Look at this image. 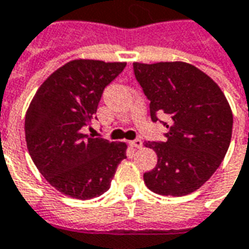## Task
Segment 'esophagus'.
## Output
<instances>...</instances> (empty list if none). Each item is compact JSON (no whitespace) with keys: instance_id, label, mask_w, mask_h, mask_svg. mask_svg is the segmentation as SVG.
Segmentation results:
<instances>
[{"instance_id":"1","label":"esophagus","mask_w":249,"mask_h":249,"mask_svg":"<svg viewBox=\"0 0 249 249\" xmlns=\"http://www.w3.org/2000/svg\"><path fill=\"white\" fill-rule=\"evenodd\" d=\"M129 144L132 145V147H135V148H142V142L140 140V139H135V140H132Z\"/></svg>"}]
</instances>
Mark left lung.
I'll return each instance as SVG.
<instances>
[{
    "instance_id": "1",
    "label": "left lung",
    "mask_w": 249,
    "mask_h": 249,
    "mask_svg": "<svg viewBox=\"0 0 249 249\" xmlns=\"http://www.w3.org/2000/svg\"><path fill=\"white\" fill-rule=\"evenodd\" d=\"M133 72L149 100L151 120L170 117L164 142H144L158 164L144 174L149 190L182 197L199 189L225 158L233 114L218 85L183 62L133 63Z\"/></svg>"
}]
</instances>
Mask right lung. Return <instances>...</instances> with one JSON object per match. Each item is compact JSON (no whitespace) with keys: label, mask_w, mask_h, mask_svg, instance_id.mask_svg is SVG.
Here are the masks:
<instances>
[{"label":"right lung","mask_w":249,"mask_h":249,"mask_svg":"<svg viewBox=\"0 0 249 249\" xmlns=\"http://www.w3.org/2000/svg\"><path fill=\"white\" fill-rule=\"evenodd\" d=\"M126 63L76 59L52 72L36 91L25 116L29 155L50 185L78 199L109 190L126 144L88 136L104 89Z\"/></svg>","instance_id":"1"}]
</instances>
